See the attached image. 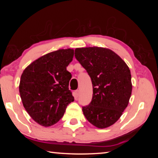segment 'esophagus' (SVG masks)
Returning <instances> with one entry per match:
<instances>
[{
  "instance_id": "obj_1",
  "label": "esophagus",
  "mask_w": 158,
  "mask_h": 158,
  "mask_svg": "<svg viewBox=\"0 0 158 158\" xmlns=\"http://www.w3.org/2000/svg\"><path fill=\"white\" fill-rule=\"evenodd\" d=\"M74 94H75V97L77 98L79 96V90H77L74 91Z\"/></svg>"
}]
</instances>
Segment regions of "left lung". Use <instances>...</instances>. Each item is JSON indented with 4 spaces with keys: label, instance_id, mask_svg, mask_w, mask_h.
<instances>
[{
    "label": "left lung",
    "instance_id": "obj_1",
    "mask_svg": "<svg viewBox=\"0 0 158 158\" xmlns=\"http://www.w3.org/2000/svg\"><path fill=\"white\" fill-rule=\"evenodd\" d=\"M75 58L93 84L92 100L82 107L85 118L98 128L111 126L129 103L132 89L129 68L118 55L106 48H77Z\"/></svg>",
    "mask_w": 158,
    "mask_h": 158
}]
</instances>
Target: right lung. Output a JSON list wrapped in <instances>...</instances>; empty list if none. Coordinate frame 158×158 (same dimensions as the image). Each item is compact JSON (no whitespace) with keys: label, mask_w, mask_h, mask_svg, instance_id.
I'll use <instances>...</instances> for the list:
<instances>
[{"label":"right lung","mask_w":158,"mask_h":158,"mask_svg":"<svg viewBox=\"0 0 158 158\" xmlns=\"http://www.w3.org/2000/svg\"><path fill=\"white\" fill-rule=\"evenodd\" d=\"M74 49H59L47 53L31 63L21 74L19 93L26 111L37 123L49 127L63 116L74 101L69 90L72 74L67 67Z\"/></svg>","instance_id":"add662e5"}]
</instances>
